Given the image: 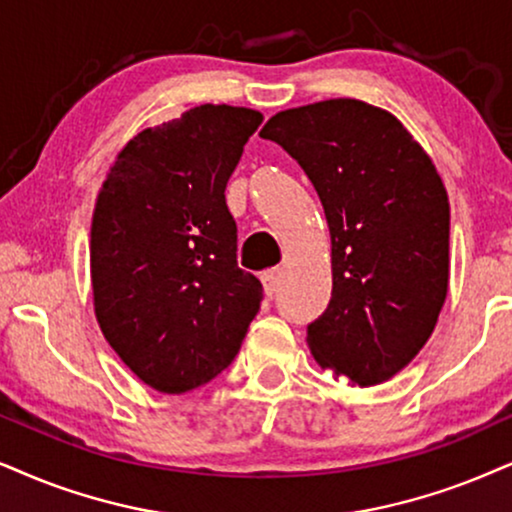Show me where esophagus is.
I'll list each match as a JSON object with an SVG mask.
<instances>
[{"label":"esophagus","instance_id":"34e87169","mask_svg":"<svg viewBox=\"0 0 512 512\" xmlns=\"http://www.w3.org/2000/svg\"><path fill=\"white\" fill-rule=\"evenodd\" d=\"M262 283H264V293L269 297L278 290V269H269L262 274Z\"/></svg>","mask_w":512,"mask_h":512}]
</instances>
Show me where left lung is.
Segmentation results:
<instances>
[{
	"label": "left lung",
	"instance_id": "obj_1",
	"mask_svg": "<svg viewBox=\"0 0 512 512\" xmlns=\"http://www.w3.org/2000/svg\"><path fill=\"white\" fill-rule=\"evenodd\" d=\"M297 160L331 229L333 293L307 326L321 368L359 387L399 373L449 290V196L392 113L357 99L290 108L260 132Z\"/></svg>",
	"mask_w": 512,
	"mask_h": 512
}]
</instances>
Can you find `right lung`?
I'll return each mask as SVG.
<instances>
[{"label":"right lung","mask_w":512,"mask_h":512,"mask_svg":"<svg viewBox=\"0 0 512 512\" xmlns=\"http://www.w3.org/2000/svg\"><path fill=\"white\" fill-rule=\"evenodd\" d=\"M262 113L196 106L122 148L92 217L94 312L103 338L153 390L181 394L234 361L262 283L236 262L224 189Z\"/></svg>","instance_id":"add662e5"}]
</instances>
